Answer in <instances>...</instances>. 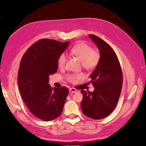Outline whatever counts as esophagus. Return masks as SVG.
<instances>
[{"label":"esophagus","instance_id":"1","mask_svg":"<svg viewBox=\"0 0 146 146\" xmlns=\"http://www.w3.org/2000/svg\"><path fill=\"white\" fill-rule=\"evenodd\" d=\"M69 90H70V92H71V93H76V92H78L76 89L73 88V87H72V88H70V89H69Z\"/></svg>","mask_w":146,"mask_h":146}]
</instances>
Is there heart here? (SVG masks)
<instances>
[{"instance_id":"b5f03b06","label":"heart","mask_w":146,"mask_h":146,"mask_svg":"<svg viewBox=\"0 0 146 146\" xmlns=\"http://www.w3.org/2000/svg\"><path fill=\"white\" fill-rule=\"evenodd\" d=\"M70 53L77 57L82 62L83 68L87 71H93L98 66L100 60L101 54L98 50L93 49L92 48L85 42H80L70 50ZM67 62V56L63 53L57 60V64L61 68H63ZM83 78L82 74H72L67 76V79L71 83H76Z\"/></svg>"}]
</instances>
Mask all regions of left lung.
<instances>
[{"label": "left lung", "mask_w": 146, "mask_h": 146, "mask_svg": "<svg viewBox=\"0 0 146 146\" xmlns=\"http://www.w3.org/2000/svg\"><path fill=\"white\" fill-rule=\"evenodd\" d=\"M97 45L101 60L90 77L93 92L81 91V109L84 115L95 120L104 119L114 110L119 100L123 85L121 66L113 48L100 37L89 35Z\"/></svg>", "instance_id": "8db88e82"}]
</instances>
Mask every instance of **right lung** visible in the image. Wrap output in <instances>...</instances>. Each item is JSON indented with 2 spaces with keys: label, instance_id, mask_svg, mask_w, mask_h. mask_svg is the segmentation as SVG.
Instances as JSON below:
<instances>
[{
  "label": "right lung",
  "instance_id": "obj_1",
  "mask_svg": "<svg viewBox=\"0 0 146 146\" xmlns=\"http://www.w3.org/2000/svg\"><path fill=\"white\" fill-rule=\"evenodd\" d=\"M70 42L41 39L24 53L18 74V84L23 101L35 116L44 121L61 114L69 93L66 87L52 88L49 76L57 71L59 57Z\"/></svg>",
  "mask_w": 146,
  "mask_h": 146
}]
</instances>
